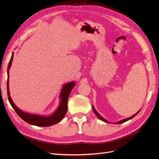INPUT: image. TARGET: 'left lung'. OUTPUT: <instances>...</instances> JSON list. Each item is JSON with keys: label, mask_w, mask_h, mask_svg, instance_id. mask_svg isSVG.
Here are the masks:
<instances>
[{"label": "left lung", "mask_w": 159, "mask_h": 159, "mask_svg": "<svg viewBox=\"0 0 159 159\" xmlns=\"http://www.w3.org/2000/svg\"><path fill=\"white\" fill-rule=\"evenodd\" d=\"M92 108H93V111H94V113H95V114L97 116V117L99 118L100 120H102V121H104V122H107V123H110L108 121H107L106 119H104V118H103L102 116H101L99 114V113L98 112V111H96V110L95 109V108H94V107L92 106ZM141 110V109L139 111H137V112L135 114H134L133 116H130V117H129V118H125V119H123V120H120L119 122H116V123H114V124H122V123H124V122H126V121H128V120H130V119H132V118H134L135 116H136L137 114H139V111Z\"/></svg>", "instance_id": "1"}]
</instances>
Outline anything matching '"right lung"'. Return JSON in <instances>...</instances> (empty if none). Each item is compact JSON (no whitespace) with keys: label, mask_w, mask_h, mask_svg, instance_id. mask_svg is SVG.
Wrapping results in <instances>:
<instances>
[{"label":"right lung","mask_w":159,"mask_h":159,"mask_svg":"<svg viewBox=\"0 0 159 159\" xmlns=\"http://www.w3.org/2000/svg\"><path fill=\"white\" fill-rule=\"evenodd\" d=\"M13 54L14 53L12 52V56L9 63H8V66L7 68V95L8 101H9L12 108L15 110L16 114L19 115V116L20 118H22L24 121L27 122L29 124H31V125L43 127L50 126L61 122L63 117L65 116V115L66 114V112L67 111L68 98L70 96V94L72 89L74 88L75 85V81H70V82L66 83L63 85L59 94V105L57 110L51 115L48 116H41L39 114H33L25 112V111L21 110L19 108H17L16 106L14 104V102L12 101V98L10 96L9 85H8V84H9V70L12 65V59H13Z\"/></svg>","instance_id":"obj_1"}]
</instances>
